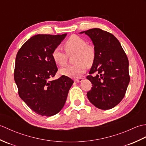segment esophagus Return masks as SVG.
Instances as JSON below:
<instances>
[{"mask_svg": "<svg viewBox=\"0 0 146 146\" xmlns=\"http://www.w3.org/2000/svg\"><path fill=\"white\" fill-rule=\"evenodd\" d=\"M83 78H76V79L75 80V82L76 83H80V82H82L83 81Z\"/></svg>", "mask_w": 146, "mask_h": 146, "instance_id": "esophagus-1", "label": "esophagus"}]
</instances>
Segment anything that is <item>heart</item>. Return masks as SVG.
Wrapping results in <instances>:
<instances>
[{
	"mask_svg": "<svg viewBox=\"0 0 146 146\" xmlns=\"http://www.w3.org/2000/svg\"><path fill=\"white\" fill-rule=\"evenodd\" d=\"M64 47L68 54L75 53V62L76 63L61 68L60 73L70 78H79L85 73L88 65L94 63L96 56L95 47L87 44L85 39L77 35L71 36L65 41ZM52 57L55 63L60 66H64L66 63L67 54L60 46L53 49Z\"/></svg>",
	"mask_w": 146,
	"mask_h": 146,
	"instance_id": "obj_1",
	"label": "heart"
}]
</instances>
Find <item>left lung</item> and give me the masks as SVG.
<instances>
[{"label": "left lung", "instance_id": "8db88e82", "mask_svg": "<svg viewBox=\"0 0 146 146\" xmlns=\"http://www.w3.org/2000/svg\"><path fill=\"white\" fill-rule=\"evenodd\" d=\"M93 42L96 56L86 78L92 87L87 92L89 101L102 110L115 107L124 97L130 82L129 60L120 42L111 33L99 28L80 33ZM97 73L93 77L92 74Z\"/></svg>", "mask_w": 146, "mask_h": 146}]
</instances>
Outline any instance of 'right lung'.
I'll return each instance as SVG.
<instances>
[{"mask_svg": "<svg viewBox=\"0 0 146 146\" xmlns=\"http://www.w3.org/2000/svg\"><path fill=\"white\" fill-rule=\"evenodd\" d=\"M66 35L34 36L22 46L15 58L14 80L19 95L40 115L49 117L58 113L64 107L73 83L64 75L50 80L58 71L52 52Z\"/></svg>", "mask_w": 146, "mask_h": 146, "instance_id": "1", "label": "right lung"}]
</instances>
